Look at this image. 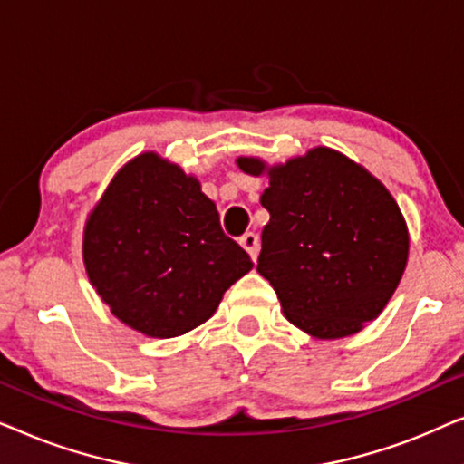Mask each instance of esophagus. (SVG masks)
Masks as SVG:
<instances>
[{
    "mask_svg": "<svg viewBox=\"0 0 464 464\" xmlns=\"http://www.w3.org/2000/svg\"><path fill=\"white\" fill-rule=\"evenodd\" d=\"M240 246H243V249L251 256L253 262H256L257 256H259V238H257V234L246 232L245 237L240 238Z\"/></svg>",
    "mask_w": 464,
    "mask_h": 464,
    "instance_id": "1",
    "label": "esophagus"
}]
</instances>
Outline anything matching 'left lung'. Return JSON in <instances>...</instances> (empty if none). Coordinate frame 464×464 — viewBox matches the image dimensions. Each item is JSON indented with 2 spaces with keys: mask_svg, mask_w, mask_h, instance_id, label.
I'll return each instance as SVG.
<instances>
[{
  "mask_svg": "<svg viewBox=\"0 0 464 464\" xmlns=\"http://www.w3.org/2000/svg\"><path fill=\"white\" fill-rule=\"evenodd\" d=\"M268 177L257 272L275 287L291 325L319 340L359 334L378 319L401 281L410 232L380 179L338 150H308L287 162L237 158Z\"/></svg>",
  "mask_w": 464,
  "mask_h": 464,
  "instance_id": "left-lung-1",
  "label": "left lung"
}]
</instances>
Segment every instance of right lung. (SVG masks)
<instances>
[{
  "mask_svg": "<svg viewBox=\"0 0 464 464\" xmlns=\"http://www.w3.org/2000/svg\"><path fill=\"white\" fill-rule=\"evenodd\" d=\"M82 257L111 314L148 338L202 325L253 268L221 232L200 181L158 151H143L113 175L86 218Z\"/></svg>",
  "mask_w": 464,
  "mask_h": 464,
  "instance_id": "right-lung-1",
  "label": "right lung"
}]
</instances>
